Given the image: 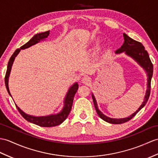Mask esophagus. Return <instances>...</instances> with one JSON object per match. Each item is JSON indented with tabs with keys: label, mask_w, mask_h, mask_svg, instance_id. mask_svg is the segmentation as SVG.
Here are the masks:
<instances>
[{
	"label": "esophagus",
	"mask_w": 158,
	"mask_h": 158,
	"mask_svg": "<svg viewBox=\"0 0 158 158\" xmlns=\"http://www.w3.org/2000/svg\"><path fill=\"white\" fill-rule=\"evenodd\" d=\"M82 82L83 83L86 84V85H88V84H89L91 82V79L89 77L85 76V77H83Z\"/></svg>",
	"instance_id": "34e87169"
}]
</instances>
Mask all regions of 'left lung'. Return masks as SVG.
<instances>
[{
    "label": "left lung",
    "mask_w": 158,
    "mask_h": 158,
    "mask_svg": "<svg viewBox=\"0 0 158 158\" xmlns=\"http://www.w3.org/2000/svg\"><path fill=\"white\" fill-rule=\"evenodd\" d=\"M123 36H124V44L119 49H118L116 51V53H120L123 52H125V53L127 55H129V56L133 58L135 60L138 62V63L140 64L141 67H143L145 69V71H147V73H148V89H147V91L145 94V100L143 101V104L140 106V108H139L134 114L131 115L129 117H128V118H121V119L110 118H109V117H107L105 115H104L103 114H102L98 110L96 100V99H95L94 95L92 94L94 104L98 116H100L102 120H105L106 122H108L111 124H123V123L128 122V121H129L131 119L133 118V117L137 114V112L139 111H140L144 107L145 105L147 104V102H148V99L150 96V92H151V81H152L153 71V64L151 60H150L148 52H147V50H145V47L143 46L141 42L136 41V40L131 38L125 34H123Z\"/></svg>",
    "instance_id": "left-lung-1"
}]
</instances>
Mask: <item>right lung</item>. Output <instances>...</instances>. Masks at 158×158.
Returning a JSON list of instances; mask_svg holds the SVG:
<instances>
[{
    "mask_svg": "<svg viewBox=\"0 0 158 158\" xmlns=\"http://www.w3.org/2000/svg\"><path fill=\"white\" fill-rule=\"evenodd\" d=\"M49 34H50V31H47L40 33V34L35 35L28 42H27L23 46L20 47V48H17L15 51V52L13 54L11 57L10 58L9 61L8 62V65H7V69H6V72L5 77V85H6L7 91H8V93L9 94L10 96H11V95H10L9 89L8 81H9V77L10 72V69H11V67L13 63V61L15 60V58L16 57V56L18 54V53L20 52V50L21 49L27 48L30 47L31 46L35 44L36 43L39 42L40 40L47 38ZM78 87L79 86L77 83H75L74 85L71 86L70 89H69L68 91L67 96L65 98L64 106L63 108V110H62L60 113H58L56 115H51L48 116H42V117L31 116L30 115L26 114L22 111L17 105L15 106L18 110V111L19 112L21 116H23L25 120L29 121V122L35 124H37V125L40 127H56L57 125H59V124H60L62 123H63L65 120V119L67 118L68 115L69 114V113H70L71 110L73 100H74V96L77 92V91L78 89Z\"/></svg>",
    "mask_w": 158,
    "mask_h": 158,
    "instance_id": "right-lung-1",
    "label": "right lung"
}]
</instances>
